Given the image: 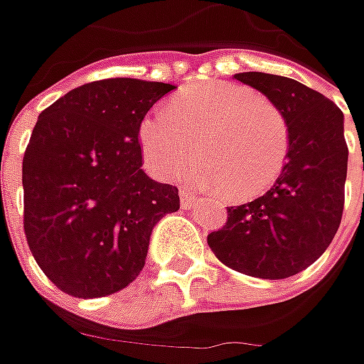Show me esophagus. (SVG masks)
Here are the masks:
<instances>
[{
	"instance_id": "1",
	"label": "esophagus",
	"mask_w": 364,
	"mask_h": 364,
	"mask_svg": "<svg viewBox=\"0 0 364 364\" xmlns=\"http://www.w3.org/2000/svg\"><path fill=\"white\" fill-rule=\"evenodd\" d=\"M180 200H182V206H192L196 203V194L188 188L180 190Z\"/></svg>"
}]
</instances>
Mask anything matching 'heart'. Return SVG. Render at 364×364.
<instances>
[{
	"instance_id": "1",
	"label": "heart",
	"mask_w": 364,
	"mask_h": 364,
	"mask_svg": "<svg viewBox=\"0 0 364 364\" xmlns=\"http://www.w3.org/2000/svg\"><path fill=\"white\" fill-rule=\"evenodd\" d=\"M137 137L156 176L180 174L196 151L190 180L237 200L272 188L289 149L282 111L235 82H203L176 95L166 109L146 115Z\"/></svg>"
}]
</instances>
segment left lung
<instances>
[{"label": "left lung", "mask_w": 364, "mask_h": 364, "mask_svg": "<svg viewBox=\"0 0 364 364\" xmlns=\"http://www.w3.org/2000/svg\"><path fill=\"white\" fill-rule=\"evenodd\" d=\"M284 115L287 160L263 196L227 206V223L208 235L220 263L261 279H286L310 267L341 227L348 147L344 115L324 95L298 80L239 73Z\"/></svg>", "instance_id": "1"}]
</instances>
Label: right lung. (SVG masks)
<instances>
[{
    "mask_svg": "<svg viewBox=\"0 0 364 364\" xmlns=\"http://www.w3.org/2000/svg\"><path fill=\"white\" fill-rule=\"evenodd\" d=\"M174 85L105 78L40 113L21 161L23 232L64 294L103 298L144 269L156 223L180 208L178 188L141 170L139 125Z\"/></svg>",
    "mask_w": 364,
    "mask_h": 364,
    "instance_id": "add662e5",
    "label": "right lung"
}]
</instances>
